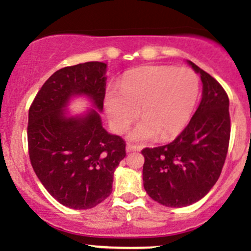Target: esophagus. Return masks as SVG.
I'll list each match as a JSON object with an SVG mask.
<instances>
[{"mask_svg": "<svg viewBox=\"0 0 251 251\" xmlns=\"http://www.w3.org/2000/svg\"><path fill=\"white\" fill-rule=\"evenodd\" d=\"M141 148L138 147V146H135V145H131V143H127L126 145V151L127 152H133V151H140Z\"/></svg>", "mask_w": 251, "mask_h": 251, "instance_id": "esophagus-1", "label": "esophagus"}]
</instances>
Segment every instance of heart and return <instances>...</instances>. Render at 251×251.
I'll return each mask as SVG.
<instances>
[{
    "mask_svg": "<svg viewBox=\"0 0 251 251\" xmlns=\"http://www.w3.org/2000/svg\"><path fill=\"white\" fill-rule=\"evenodd\" d=\"M195 72L173 66H145L130 72L120 83V94H110L105 108L116 132L130 127L141 111L143 120L131 131L138 142L170 140L190 121L199 98Z\"/></svg>",
    "mask_w": 251,
    "mask_h": 251,
    "instance_id": "b5f03b06",
    "label": "heart"
}]
</instances>
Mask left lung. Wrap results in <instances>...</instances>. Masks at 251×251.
<instances>
[{
  "label": "left lung",
  "mask_w": 251,
  "mask_h": 251,
  "mask_svg": "<svg viewBox=\"0 0 251 251\" xmlns=\"http://www.w3.org/2000/svg\"><path fill=\"white\" fill-rule=\"evenodd\" d=\"M202 81V99L182 132L168 145L143 148V186L167 207L193 205L212 189L227 157L229 99L211 75L189 61Z\"/></svg>",
  "instance_id": "obj_1"
}]
</instances>
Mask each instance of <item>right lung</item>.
<instances>
[{
    "label": "right lung",
    "instance_id": "add662e5",
    "mask_svg": "<svg viewBox=\"0 0 251 251\" xmlns=\"http://www.w3.org/2000/svg\"><path fill=\"white\" fill-rule=\"evenodd\" d=\"M105 72L106 64L98 61L58 70L29 108L31 167L49 194L74 210H88L110 195L114 170L126 155L125 141L104 130L98 111L81 116L65 111L77 96L88 97L103 110Z\"/></svg>",
    "mask_w": 251,
    "mask_h": 251
}]
</instances>
